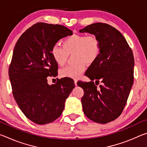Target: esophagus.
<instances>
[{
    "label": "esophagus",
    "mask_w": 147,
    "mask_h": 147,
    "mask_svg": "<svg viewBox=\"0 0 147 147\" xmlns=\"http://www.w3.org/2000/svg\"><path fill=\"white\" fill-rule=\"evenodd\" d=\"M74 84H75V86H77V80L74 79Z\"/></svg>",
    "instance_id": "esophagus-1"
}]
</instances>
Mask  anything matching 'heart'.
Instances as JSON below:
<instances>
[{
  "label": "heart",
  "instance_id": "obj_1",
  "mask_svg": "<svg viewBox=\"0 0 147 147\" xmlns=\"http://www.w3.org/2000/svg\"><path fill=\"white\" fill-rule=\"evenodd\" d=\"M62 47L54 45L51 49V56L59 66L66 63L68 54L73 53L76 63L61 69L60 76L63 78H77L86 69V63L91 64L100 54V43L94 35L73 34L66 37L61 42Z\"/></svg>",
  "mask_w": 147,
  "mask_h": 147
}]
</instances>
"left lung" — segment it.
<instances>
[{"mask_svg":"<svg viewBox=\"0 0 147 147\" xmlns=\"http://www.w3.org/2000/svg\"><path fill=\"white\" fill-rule=\"evenodd\" d=\"M97 37L100 52L85 74L89 82H78L84 89L83 111L95 123L106 124L114 121L123 112L134 83V58L127 41L119 30L109 24H91L79 30ZM100 81L102 85L97 88Z\"/></svg>","mask_w":147,"mask_h":147,"instance_id":"left-lung-1","label":"left lung"}]
</instances>
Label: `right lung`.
<instances>
[{"instance_id":"1","label":"right lung","mask_w":147,"mask_h":147,"mask_svg":"<svg viewBox=\"0 0 147 147\" xmlns=\"http://www.w3.org/2000/svg\"><path fill=\"white\" fill-rule=\"evenodd\" d=\"M73 32L60 24L38 23L21 35L14 47L9 67L12 93L24 115L38 124L55 121L74 88L70 79L50 86L47 76L58 74L51 56L53 47Z\"/></svg>"}]
</instances>
